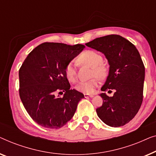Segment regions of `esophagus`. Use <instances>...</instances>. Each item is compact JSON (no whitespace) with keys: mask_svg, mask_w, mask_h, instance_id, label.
Returning a JSON list of instances; mask_svg holds the SVG:
<instances>
[{"mask_svg":"<svg viewBox=\"0 0 156 156\" xmlns=\"http://www.w3.org/2000/svg\"><path fill=\"white\" fill-rule=\"evenodd\" d=\"M84 96L85 98H93L94 95H88V94H84Z\"/></svg>","mask_w":156,"mask_h":156,"instance_id":"1","label":"esophagus"}]
</instances>
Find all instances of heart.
Segmentation results:
<instances>
[{
	"instance_id": "1",
	"label": "heart",
	"mask_w": 156,
	"mask_h": 156,
	"mask_svg": "<svg viewBox=\"0 0 156 156\" xmlns=\"http://www.w3.org/2000/svg\"><path fill=\"white\" fill-rule=\"evenodd\" d=\"M78 62L84 63L93 67V76H97L100 78H104L107 74V68L102 64V57L99 53L92 50L83 51L78 56ZM65 74L68 80L74 82L76 79V63L70 62L66 66ZM100 84V80L98 78H94L87 81L80 82L76 86L77 90L85 94H93L95 88Z\"/></svg>"
}]
</instances>
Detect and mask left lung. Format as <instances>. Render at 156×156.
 Instances as JSON below:
<instances>
[{
	"label": "left lung",
	"mask_w": 156,
	"mask_h": 156,
	"mask_svg": "<svg viewBox=\"0 0 156 156\" xmlns=\"http://www.w3.org/2000/svg\"><path fill=\"white\" fill-rule=\"evenodd\" d=\"M102 52L108 61V76L101 87L103 103L96 109L102 121L112 127L129 123L139 112L143 101L145 67L140 54L132 43L122 36L111 34L85 44ZM115 90L112 97L105 91Z\"/></svg>",
	"instance_id": "left-lung-1"
}]
</instances>
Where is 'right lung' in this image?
Instances as JSON below:
<instances>
[{
	"label": "right lung",
	"mask_w": 156,
	"mask_h": 156,
	"mask_svg": "<svg viewBox=\"0 0 156 156\" xmlns=\"http://www.w3.org/2000/svg\"><path fill=\"white\" fill-rule=\"evenodd\" d=\"M84 48L83 44H41L20 69V97L27 113L40 126L59 129L73 117L84 95L71 89L65 68ZM58 90L66 91L62 98L55 97Z\"/></svg>",
	"instance_id": "1"
}]
</instances>
